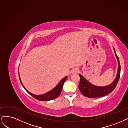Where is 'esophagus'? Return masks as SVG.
Instances as JSON below:
<instances>
[{
	"label": "esophagus",
	"mask_w": 128,
	"mask_h": 128,
	"mask_svg": "<svg viewBox=\"0 0 128 128\" xmlns=\"http://www.w3.org/2000/svg\"><path fill=\"white\" fill-rule=\"evenodd\" d=\"M78 72H79V70H78V68H74L72 70V71H71V73L72 74H76Z\"/></svg>",
	"instance_id": "1"
}]
</instances>
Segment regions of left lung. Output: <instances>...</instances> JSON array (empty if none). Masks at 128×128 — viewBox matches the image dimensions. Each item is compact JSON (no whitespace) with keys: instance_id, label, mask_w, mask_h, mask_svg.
<instances>
[{"instance_id":"8db88e82","label":"left lung","mask_w":128,"mask_h":128,"mask_svg":"<svg viewBox=\"0 0 128 128\" xmlns=\"http://www.w3.org/2000/svg\"><path fill=\"white\" fill-rule=\"evenodd\" d=\"M114 50L115 52V55L116 56L118 62V69L117 72V76L115 78V80L112 84L110 85L103 86H99L92 84L89 82L82 75L80 74L79 76L80 78V81L79 84V89L80 92L82 93L84 96L88 97V98H96V97H100L107 95L108 94L110 93L113 91V90L116 87L118 84V82L119 80L120 76V72H121V66L118 57L116 55V52L114 48Z\"/></svg>"}]
</instances>
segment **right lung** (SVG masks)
Instances as JSON below:
<instances>
[{"instance_id":"right-lung-1","label":"right lung","mask_w":128,"mask_h":128,"mask_svg":"<svg viewBox=\"0 0 128 128\" xmlns=\"http://www.w3.org/2000/svg\"><path fill=\"white\" fill-rule=\"evenodd\" d=\"M18 74H19V72H18ZM67 78H68L67 76H66L65 78H64L63 79H62L60 81V82L58 84H57L54 88L52 89V90L49 91V92L44 94H40V95H36V94H33L30 92L28 91V90L26 89V88L24 86L21 80H20V77L19 76V79L20 82V84H21L22 86H23V87L24 88V89H25L26 91L33 97L36 99V100H40V101H48L52 100H54V99H56L57 97H58V96L60 94L62 90L63 84Z\"/></svg>"}]
</instances>
